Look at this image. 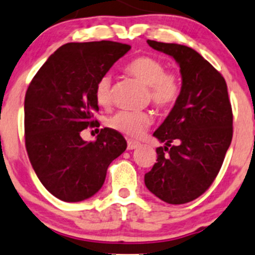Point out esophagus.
<instances>
[{
    "instance_id": "esophagus-1",
    "label": "esophagus",
    "mask_w": 255,
    "mask_h": 255,
    "mask_svg": "<svg viewBox=\"0 0 255 255\" xmlns=\"http://www.w3.org/2000/svg\"><path fill=\"white\" fill-rule=\"evenodd\" d=\"M139 142L138 141H134V140H128L127 141V149L128 150H134L136 147H139Z\"/></svg>"
}]
</instances>
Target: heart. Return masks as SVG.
<instances>
[{"mask_svg": "<svg viewBox=\"0 0 255 255\" xmlns=\"http://www.w3.org/2000/svg\"><path fill=\"white\" fill-rule=\"evenodd\" d=\"M126 72L147 86V98L158 110H170L181 94V78L175 71L166 70L163 60L152 55H139L126 65ZM94 96L100 106L110 105L113 100V83L110 75H103L97 81ZM152 123V115L147 111L122 110L108 120V126L116 132L136 138Z\"/></svg>", "mask_w": 255, "mask_h": 255, "instance_id": "obj_1", "label": "heart"}]
</instances>
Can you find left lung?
Returning a JSON list of instances; mask_svg holds the SVG:
<instances>
[{"mask_svg": "<svg viewBox=\"0 0 255 255\" xmlns=\"http://www.w3.org/2000/svg\"><path fill=\"white\" fill-rule=\"evenodd\" d=\"M180 66L181 94L153 136L164 146L145 174V185L159 200L183 205L213 184L232 140V109L228 86L200 53L190 47L147 40Z\"/></svg>", "mask_w": 255, "mask_h": 255, "instance_id": "8db88e82", "label": "left lung"}]
</instances>
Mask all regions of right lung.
Here are the masks:
<instances>
[{
    "mask_svg": "<svg viewBox=\"0 0 255 255\" xmlns=\"http://www.w3.org/2000/svg\"><path fill=\"white\" fill-rule=\"evenodd\" d=\"M130 49L113 41L66 43L41 66L24 103L25 146L36 175L65 202L97 194L108 167L127 147L121 133L103 128L87 142L81 132L97 127V81Z\"/></svg>",
    "mask_w": 255,
    "mask_h": 255,
    "instance_id": "obj_1",
    "label": "right lung"
}]
</instances>
